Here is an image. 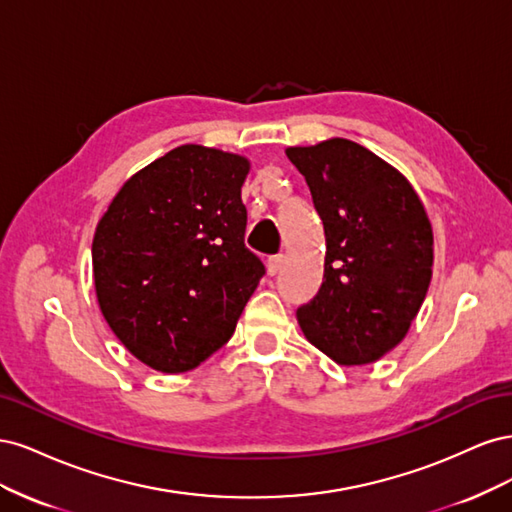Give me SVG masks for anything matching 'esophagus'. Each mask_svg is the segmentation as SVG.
Segmentation results:
<instances>
[{
	"mask_svg": "<svg viewBox=\"0 0 512 512\" xmlns=\"http://www.w3.org/2000/svg\"><path fill=\"white\" fill-rule=\"evenodd\" d=\"M282 265H284V256H282V254H280V256H271V258L267 260V273H269V275L280 273Z\"/></svg>",
	"mask_w": 512,
	"mask_h": 512,
	"instance_id": "34e87169",
	"label": "esophagus"
}]
</instances>
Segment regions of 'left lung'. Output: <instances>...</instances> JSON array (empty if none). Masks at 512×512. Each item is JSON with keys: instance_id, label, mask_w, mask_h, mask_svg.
Listing matches in <instances>:
<instances>
[{"instance_id": "1", "label": "left lung", "mask_w": 512, "mask_h": 512, "mask_svg": "<svg viewBox=\"0 0 512 512\" xmlns=\"http://www.w3.org/2000/svg\"><path fill=\"white\" fill-rule=\"evenodd\" d=\"M324 226V275L297 309L305 339L337 365L376 363L401 344L431 282L433 228L395 166L348 138L286 147Z\"/></svg>"}]
</instances>
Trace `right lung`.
<instances>
[{
	"label": "right lung",
	"instance_id": "right-lung-1",
	"mask_svg": "<svg viewBox=\"0 0 512 512\" xmlns=\"http://www.w3.org/2000/svg\"><path fill=\"white\" fill-rule=\"evenodd\" d=\"M250 160L181 145L134 173L91 243L108 327L138 361L183 374L235 333L265 267L243 243Z\"/></svg>",
	"mask_w": 512,
	"mask_h": 512
}]
</instances>
